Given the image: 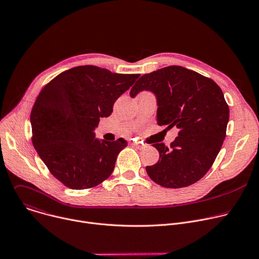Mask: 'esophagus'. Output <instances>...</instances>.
Returning <instances> with one entry per match:
<instances>
[{
	"mask_svg": "<svg viewBox=\"0 0 259 259\" xmlns=\"http://www.w3.org/2000/svg\"><path fill=\"white\" fill-rule=\"evenodd\" d=\"M132 145L136 146L138 150H143L144 147H145V145H144V144H141L140 142H137V141H132Z\"/></svg>",
	"mask_w": 259,
	"mask_h": 259,
	"instance_id": "1",
	"label": "esophagus"
}]
</instances>
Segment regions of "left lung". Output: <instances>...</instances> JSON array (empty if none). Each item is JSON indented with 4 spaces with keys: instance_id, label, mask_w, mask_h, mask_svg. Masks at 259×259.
I'll list each match as a JSON object with an SVG mask.
<instances>
[{
    "instance_id": "obj_1",
    "label": "left lung",
    "mask_w": 259,
    "mask_h": 259,
    "mask_svg": "<svg viewBox=\"0 0 259 259\" xmlns=\"http://www.w3.org/2000/svg\"><path fill=\"white\" fill-rule=\"evenodd\" d=\"M151 91L157 99V122L179 132L168 147L155 143L159 161L145 170L164 188H186L211 168L224 143L230 108L223 91L209 78L186 67L171 65L145 73L131 88L134 98Z\"/></svg>"
}]
</instances>
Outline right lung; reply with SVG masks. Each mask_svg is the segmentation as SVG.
<instances>
[{"instance_id":"right-lung-1","label":"right lung","mask_w":259,"mask_h":259,"mask_svg":"<svg viewBox=\"0 0 259 259\" xmlns=\"http://www.w3.org/2000/svg\"><path fill=\"white\" fill-rule=\"evenodd\" d=\"M139 76L77 66L61 72L36 97L30 114L32 144L52 175L67 188L90 189L113 173L127 141L98 139L94 129Z\"/></svg>"}]
</instances>
